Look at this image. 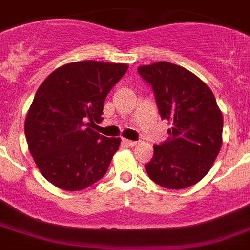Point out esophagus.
<instances>
[{
    "label": "esophagus",
    "mask_w": 250,
    "mask_h": 250,
    "mask_svg": "<svg viewBox=\"0 0 250 250\" xmlns=\"http://www.w3.org/2000/svg\"><path fill=\"white\" fill-rule=\"evenodd\" d=\"M123 143L127 145V146H136L137 145V141H131V140H123Z\"/></svg>",
    "instance_id": "34e87169"
}]
</instances>
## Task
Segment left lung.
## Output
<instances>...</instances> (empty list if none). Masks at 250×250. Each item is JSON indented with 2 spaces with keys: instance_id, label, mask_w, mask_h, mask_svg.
<instances>
[{
  "instance_id": "8db88e82",
  "label": "left lung",
  "mask_w": 250,
  "mask_h": 250,
  "mask_svg": "<svg viewBox=\"0 0 250 250\" xmlns=\"http://www.w3.org/2000/svg\"><path fill=\"white\" fill-rule=\"evenodd\" d=\"M153 90L158 113L172 123L170 137L153 146L147 175L166 188H186L209 172L221 148L223 116L210 88L196 75L167 62L138 68Z\"/></svg>"
}]
</instances>
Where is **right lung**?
Listing matches in <instances>:
<instances>
[{
    "instance_id": "obj_1",
    "label": "right lung",
    "mask_w": 250,
    "mask_h": 250,
    "mask_svg": "<svg viewBox=\"0 0 250 250\" xmlns=\"http://www.w3.org/2000/svg\"><path fill=\"white\" fill-rule=\"evenodd\" d=\"M125 64L78 62L62 65L44 80L25 121V136L42 176L56 188L79 191L105 175L121 138L92 129L102 122L110 89Z\"/></svg>"
}]
</instances>
